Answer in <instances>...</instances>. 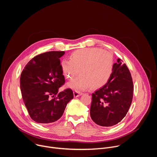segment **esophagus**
I'll use <instances>...</instances> for the list:
<instances>
[{
  "label": "esophagus",
  "instance_id": "34e87169",
  "mask_svg": "<svg viewBox=\"0 0 157 157\" xmlns=\"http://www.w3.org/2000/svg\"><path fill=\"white\" fill-rule=\"evenodd\" d=\"M73 94H74V97H75V98H78V97L80 96L81 95H82V94L81 93H79V92H78V91H75L73 92Z\"/></svg>",
  "mask_w": 157,
  "mask_h": 157
}]
</instances>
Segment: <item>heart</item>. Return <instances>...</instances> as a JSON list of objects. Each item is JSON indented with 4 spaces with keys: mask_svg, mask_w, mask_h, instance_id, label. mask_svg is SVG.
<instances>
[{
    "mask_svg": "<svg viewBox=\"0 0 157 157\" xmlns=\"http://www.w3.org/2000/svg\"><path fill=\"white\" fill-rule=\"evenodd\" d=\"M114 66L113 55L97 48L76 50L70 55V60L64 59L61 63L62 72L69 80L76 76L80 70V76L67 84L76 91L102 87L113 75Z\"/></svg>",
    "mask_w": 157,
    "mask_h": 157,
    "instance_id": "heart-1",
    "label": "heart"
}]
</instances>
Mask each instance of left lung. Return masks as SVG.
I'll list each match as a JSON object with an SVG mask.
<instances>
[{"mask_svg":"<svg viewBox=\"0 0 157 157\" xmlns=\"http://www.w3.org/2000/svg\"><path fill=\"white\" fill-rule=\"evenodd\" d=\"M133 92L131 74L122 60L117 59L109 81L92 94L90 116L102 127H111L120 122L130 107Z\"/></svg>","mask_w":157,"mask_h":157,"instance_id":"obj_1","label":"left lung"}]
</instances>
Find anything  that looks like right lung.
I'll list each match as a JSON object with an SVG mask.
<instances>
[{
  "label": "right lung",
  "instance_id": "1",
  "mask_svg": "<svg viewBox=\"0 0 157 157\" xmlns=\"http://www.w3.org/2000/svg\"><path fill=\"white\" fill-rule=\"evenodd\" d=\"M64 52H48L32 58L22 71L20 83L24 102L33 121L50 124L58 121L73 99L71 89L58 93L64 83L59 58Z\"/></svg>",
  "mask_w": 157,
  "mask_h": 157
}]
</instances>
